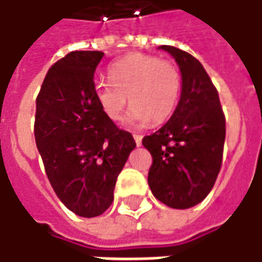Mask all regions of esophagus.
I'll list each match as a JSON object with an SVG mask.
<instances>
[{
    "mask_svg": "<svg viewBox=\"0 0 262 262\" xmlns=\"http://www.w3.org/2000/svg\"><path fill=\"white\" fill-rule=\"evenodd\" d=\"M134 140L137 145H141V141H143V135L140 134H134Z\"/></svg>",
    "mask_w": 262,
    "mask_h": 262,
    "instance_id": "esophagus-1",
    "label": "esophagus"
}]
</instances>
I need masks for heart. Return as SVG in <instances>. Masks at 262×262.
Segmentation results:
<instances>
[{
  "mask_svg": "<svg viewBox=\"0 0 262 262\" xmlns=\"http://www.w3.org/2000/svg\"><path fill=\"white\" fill-rule=\"evenodd\" d=\"M108 76L111 83L95 86V101L111 121L124 119L128 101L133 106V124H144L148 119L161 124L176 111L182 76L174 63L151 54L129 53L111 64Z\"/></svg>",
  "mask_w": 262,
  "mask_h": 262,
  "instance_id": "1",
  "label": "heart"
}]
</instances>
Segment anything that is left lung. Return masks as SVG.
<instances>
[{
  "label": "left lung",
  "mask_w": 262,
  "mask_h": 262,
  "mask_svg": "<svg viewBox=\"0 0 262 262\" xmlns=\"http://www.w3.org/2000/svg\"><path fill=\"white\" fill-rule=\"evenodd\" d=\"M177 61L182 94L167 122L143 145L152 164L148 186L156 199L173 209L201 203L216 182L225 144V115L219 95L196 57L173 46H160Z\"/></svg>",
  "instance_id": "1"
}]
</instances>
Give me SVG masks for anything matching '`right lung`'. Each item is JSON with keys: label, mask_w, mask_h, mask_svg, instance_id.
Segmentation results:
<instances>
[{"label": "right lung", "mask_w": 262, "mask_h": 262, "mask_svg": "<svg viewBox=\"0 0 262 262\" xmlns=\"http://www.w3.org/2000/svg\"><path fill=\"white\" fill-rule=\"evenodd\" d=\"M102 52H70L49 69L36 99L34 137L46 174L61 203L83 217L114 202L118 174L135 148L95 101Z\"/></svg>", "instance_id": "obj_1"}]
</instances>
